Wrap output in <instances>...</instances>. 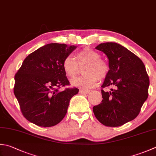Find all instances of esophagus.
Instances as JSON below:
<instances>
[{"instance_id":"esophagus-1","label":"esophagus","mask_w":156,"mask_h":156,"mask_svg":"<svg viewBox=\"0 0 156 156\" xmlns=\"http://www.w3.org/2000/svg\"><path fill=\"white\" fill-rule=\"evenodd\" d=\"M90 91L89 90H82V89H80V90H79V93L80 94H88L89 93Z\"/></svg>"}]
</instances>
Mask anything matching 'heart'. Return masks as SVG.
I'll return each mask as SVG.
<instances>
[{"label":"heart","mask_w":156,"mask_h":156,"mask_svg":"<svg viewBox=\"0 0 156 156\" xmlns=\"http://www.w3.org/2000/svg\"><path fill=\"white\" fill-rule=\"evenodd\" d=\"M101 54L89 47H85L77 52L76 61L72 57L67 56L62 62V68L66 75L70 79L78 74L79 68L84 67L82 73L84 76L72 81L73 86L87 90L94 87L99 80L108 76L110 67L108 62L101 59Z\"/></svg>","instance_id":"obj_1"}]
</instances>
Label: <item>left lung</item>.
I'll list each match as a JSON object with an SVG mask.
<instances>
[{"label": "left lung", "mask_w": 156, "mask_h": 156, "mask_svg": "<svg viewBox=\"0 0 156 156\" xmlns=\"http://www.w3.org/2000/svg\"><path fill=\"white\" fill-rule=\"evenodd\" d=\"M95 48L108 57L110 70L101 86V103L93 108L94 114L106 126H120L139 115L148 97L149 76L141 59L123 46L104 42Z\"/></svg>", "instance_id": "obj_1"}]
</instances>
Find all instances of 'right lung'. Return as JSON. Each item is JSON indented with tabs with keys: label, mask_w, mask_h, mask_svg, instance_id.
I'll list each match as a JSON object with an SVG mask.
<instances>
[{
	"label": "right lung",
	"mask_w": 156,
	"mask_h": 156,
	"mask_svg": "<svg viewBox=\"0 0 156 156\" xmlns=\"http://www.w3.org/2000/svg\"><path fill=\"white\" fill-rule=\"evenodd\" d=\"M76 47L51 43L30 53L15 75L13 91L21 112L30 122L42 127L59 124L78 88L69 86L62 68L64 58Z\"/></svg>",
	"instance_id": "right-lung-1"
}]
</instances>
